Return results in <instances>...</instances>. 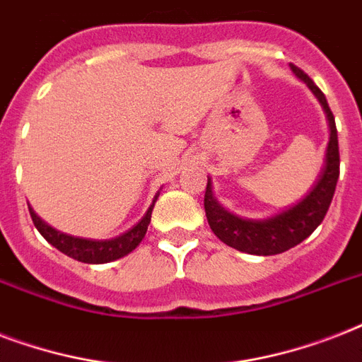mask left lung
Listing matches in <instances>:
<instances>
[{
	"instance_id": "1",
	"label": "left lung",
	"mask_w": 362,
	"mask_h": 362,
	"mask_svg": "<svg viewBox=\"0 0 362 362\" xmlns=\"http://www.w3.org/2000/svg\"><path fill=\"white\" fill-rule=\"evenodd\" d=\"M291 71L320 101L321 109L325 112L327 125H329L325 159H323V167L315 178L314 186L310 187L308 193L300 201L263 220H247L223 209L220 201L216 199L210 176L206 193H204V212L216 237L227 246L235 247L238 252L252 253V255H276V253L287 252L289 247L297 246L304 238H308L325 218L334 189H337L338 175H340L337 124L327 105L325 95L304 71L295 65H291Z\"/></svg>"
}]
</instances>
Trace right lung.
<instances>
[{
  "label": "right lung",
  "mask_w": 362,
  "mask_h": 362,
  "mask_svg": "<svg viewBox=\"0 0 362 362\" xmlns=\"http://www.w3.org/2000/svg\"><path fill=\"white\" fill-rule=\"evenodd\" d=\"M158 197L159 192L156 193L152 204L148 206L146 214L142 216L135 226L127 229L125 233H122V235H118V237L109 238V240H93V238H81L67 235V233H62L58 229H54L52 226H48L47 221H42L31 206H28V209H30L31 220H33V226L37 227V231L41 233L42 237L47 238L54 247H58L59 252L76 259V261H81V263L101 264L124 257V255L131 253L141 244L148 231V226H150L153 204H156Z\"/></svg>",
  "instance_id": "right-lung-1"
}]
</instances>
